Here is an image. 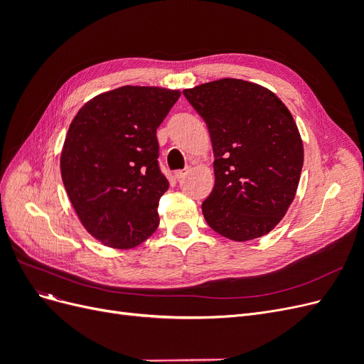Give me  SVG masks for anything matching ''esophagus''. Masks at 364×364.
<instances>
[{"label":"esophagus","instance_id":"34e87169","mask_svg":"<svg viewBox=\"0 0 364 364\" xmlns=\"http://www.w3.org/2000/svg\"><path fill=\"white\" fill-rule=\"evenodd\" d=\"M186 173H188V170H178V171H174V178H176V179H182V178H185Z\"/></svg>","mask_w":364,"mask_h":364}]
</instances>
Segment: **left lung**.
Instances as JSON below:
<instances>
[{"instance_id": "1", "label": "left lung", "mask_w": 364, "mask_h": 364, "mask_svg": "<svg viewBox=\"0 0 364 364\" xmlns=\"http://www.w3.org/2000/svg\"><path fill=\"white\" fill-rule=\"evenodd\" d=\"M208 126L215 185L202 203L206 223L234 241L266 235L287 213L304 146L291 114L259 85L222 79L185 90Z\"/></svg>"}]
</instances>
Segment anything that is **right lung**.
Returning <instances> with one entry per match:
<instances>
[{
    "label": "right lung",
    "mask_w": 364,
    "mask_h": 364,
    "mask_svg": "<svg viewBox=\"0 0 364 364\" xmlns=\"http://www.w3.org/2000/svg\"><path fill=\"white\" fill-rule=\"evenodd\" d=\"M179 97L164 87L121 86L92 98L73 119L62 181L87 232L109 247H135L159 225L168 181L156 130Z\"/></svg>",
    "instance_id": "obj_1"
}]
</instances>
